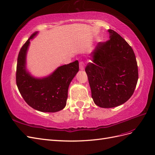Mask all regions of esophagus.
<instances>
[{"label":"esophagus","mask_w":155,"mask_h":155,"mask_svg":"<svg viewBox=\"0 0 155 155\" xmlns=\"http://www.w3.org/2000/svg\"><path fill=\"white\" fill-rule=\"evenodd\" d=\"M84 66H85V63L84 61H81L79 63V68H80V69L84 70Z\"/></svg>","instance_id":"34e87169"}]
</instances>
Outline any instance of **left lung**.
<instances>
[{"instance_id":"8db88e82","label":"left lung","mask_w":155,"mask_h":155,"mask_svg":"<svg viewBox=\"0 0 155 155\" xmlns=\"http://www.w3.org/2000/svg\"><path fill=\"white\" fill-rule=\"evenodd\" d=\"M110 39L99 42L85 68L95 104L113 108L133 94L138 79V65L132 47L120 35L109 29Z\"/></svg>"}]
</instances>
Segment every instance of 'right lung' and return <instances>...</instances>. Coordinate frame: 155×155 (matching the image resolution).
<instances>
[{
  "label": "right lung",
  "mask_w": 155,
  "mask_h": 155,
  "mask_svg": "<svg viewBox=\"0 0 155 155\" xmlns=\"http://www.w3.org/2000/svg\"><path fill=\"white\" fill-rule=\"evenodd\" d=\"M37 33L31 35L21 48L17 58L16 84L21 95L30 107L43 112H56L65 107L70 82L78 71V61L60 66L46 78L38 79L31 77L26 71V55L30 39Z\"/></svg>",
  "instance_id": "1"
}]
</instances>
